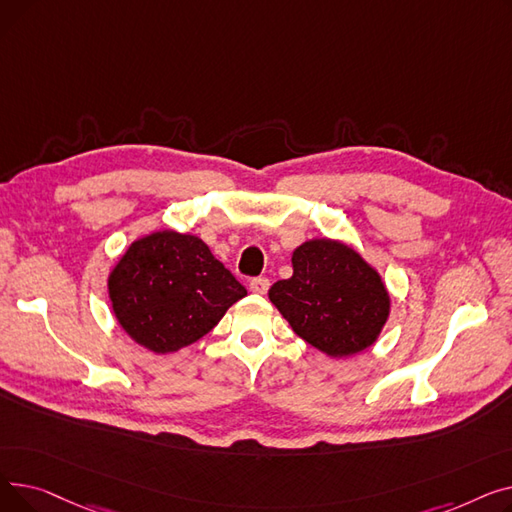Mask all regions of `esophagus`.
I'll return each instance as SVG.
<instances>
[{
	"label": "esophagus",
	"instance_id": "1",
	"mask_svg": "<svg viewBox=\"0 0 512 512\" xmlns=\"http://www.w3.org/2000/svg\"><path fill=\"white\" fill-rule=\"evenodd\" d=\"M249 288H251V292H255V294H265L267 290H270V280H267V278H253L251 284H249Z\"/></svg>",
	"mask_w": 512,
	"mask_h": 512
}]
</instances>
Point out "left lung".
I'll return each instance as SVG.
<instances>
[{"label": "left lung", "mask_w": 512, "mask_h": 512, "mask_svg": "<svg viewBox=\"0 0 512 512\" xmlns=\"http://www.w3.org/2000/svg\"><path fill=\"white\" fill-rule=\"evenodd\" d=\"M267 297L294 334L332 359L355 357L378 342L390 317V292L363 255L332 238L292 251V276Z\"/></svg>", "instance_id": "left-lung-1"}]
</instances>
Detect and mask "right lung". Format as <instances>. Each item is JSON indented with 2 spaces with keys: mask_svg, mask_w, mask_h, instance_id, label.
<instances>
[{
  "mask_svg": "<svg viewBox=\"0 0 512 512\" xmlns=\"http://www.w3.org/2000/svg\"><path fill=\"white\" fill-rule=\"evenodd\" d=\"M118 326L155 355L209 334L247 290L195 234L153 230L137 240L107 276Z\"/></svg>",
  "mask_w": 512,
  "mask_h": 512,
  "instance_id": "1",
  "label": "right lung"
}]
</instances>
